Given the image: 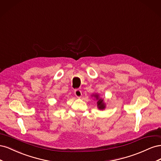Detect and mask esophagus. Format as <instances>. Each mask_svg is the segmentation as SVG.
<instances>
[{
	"instance_id": "34e87169",
	"label": "esophagus",
	"mask_w": 161,
	"mask_h": 161,
	"mask_svg": "<svg viewBox=\"0 0 161 161\" xmlns=\"http://www.w3.org/2000/svg\"><path fill=\"white\" fill-rule=\"evenodd\" d=\"M75 95L77 97H80L82 95V92L79 89H76V90H75Z\"/></svg>"
}]
</instances>
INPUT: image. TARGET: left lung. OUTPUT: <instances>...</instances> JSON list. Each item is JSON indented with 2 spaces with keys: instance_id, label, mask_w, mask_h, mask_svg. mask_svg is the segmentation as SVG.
<instances>
[{
  "instance_id": "left-lung-1",
  "label": "left lung",
  "mask_w": 161,
  "mask_h": 161,
  "mask_svg": "<svg viewBox=\"0 0 161 161\" xmlns=\"http://www.w3.org/2000/svg\"><path fill=\"white\" fill-rule=\"evenodd\" d=\"M95 97L97 99H98V95H95ZM97 105H98L99 108L101 109H103L105 108V105L103 103V100H102L101 99H99L98 102H97Z\"/></svg>"
}]
</instances>
